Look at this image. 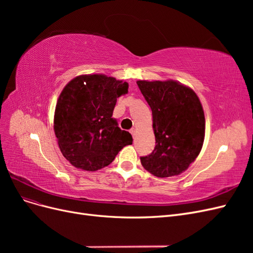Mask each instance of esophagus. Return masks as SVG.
<instances>
[{
  "instance_id": "34e87169",
  "label": "esophagus",
  "mask_w": 253,
  "mask_h": 253,
  "mask_svg": "<svg viewBox=\"0 0 253 253\" xmlns=\"http://www.w3.org/2000/svg\"><path fill=\"white\" fill-rule=\"evenodd\" d=\"M129 133H131L132 134V136L134 137L135 136V133H136V129L133 127V128H131V129H129Z\"/></svg>"
}]
</instances>
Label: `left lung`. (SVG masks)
Returning <instances> with one entry per match:
<instances>
[{"label": "left lung", "instance_id": "obj_1", "mask_svg": "<svg viewBox=\"0 0 253 253\" xmlns=\"http://www.w3.org/2000/svg\"><path fill=\"white\" fill-rule=\"evenodd\" d=\"M152 110L156 145L140 157L145 170L157 177L186 171L200 154L205 138V115L194 91L172 80L137 81Z\"/></svg>", "mask_w": 253, "mask_h": 253}]
</instances>
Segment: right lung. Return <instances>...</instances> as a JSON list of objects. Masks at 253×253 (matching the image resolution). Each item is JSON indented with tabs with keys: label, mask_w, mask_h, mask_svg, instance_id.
<instances>
[{
	"label": "right lung",
	"mask_w": 253,
	"mask_h": 253,
	"mask_svg": "<svg viewBox=\"0 0 253 253\" xmlns=\"http://www.w3.org/2000/svg\"><path fill=\"white\" fill-rule=\"evenodd\" d=\"M128 84L104 75L73 79L60 94L53 129L63 156L74 167L97 171L109 166L118 152L132 144V135L122 131L113 111Z\"/></svg>",
	"instance_id": "right-lung-1"
}]
</instances>
